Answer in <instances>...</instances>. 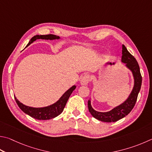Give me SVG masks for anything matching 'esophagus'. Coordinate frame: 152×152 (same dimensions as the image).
<instances>
[{
  "instance_id": "esophagus-1",
  "label": "esophagus",
  "mask_w": 152,
  "mask_h": 152,
  "mask_svg": "<svg viewBox=\"0 0 152 152\" xmlns=\"http://www.w3.org/2000/svg\"><path fill=\"white\" fill-rule=\"evenodd\" d=\"M90 76L88 74H84L81 79L80 83L82 85H87L90 82Z\"/></svg>"
}]
</instances>
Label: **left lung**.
<instances>
[{"label":"left lung","instance_id":"1","mask_svg":"<svg viewBox=\"0 0 152 152\" xmlns=\"http://www.w3.org/2000/svg\"><path fill=\"white\" fill-rule=\"evenodd\" d=\"M122 62L125 63L126 66L132 72L134 78V86L128 98L124 103L107 112L96 111L91 106L90 100H88V106L90 114L96 119L100 120L102 122H114L122 119L132 111L137 101V96L141 88L142 77L137 60L134 56L129 53L124 45H122Z\"/></svg>","mask_w":152,"mask_h":152}]
</instances>
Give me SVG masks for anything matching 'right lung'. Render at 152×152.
<instances>
[{"instance_id":"right-lung-1","label":"right lung","mask_w":152,"mask_h":152,"mask_svg":"<svg viewBox=\"0 0 152 152\" xmlns=\"http://www.w3.org/2000/svg\"><path fill=\"white\" fill-rule=\"evenodd\" d=\"M60 37L54 34H47V35H36L33 37L26 46L32 44L34 41L37 39H45V40H54L59 39ZM76 86H73L70 89L68 90L58 100L56 103L50 105V106L44 107H32L25 106L23 104L20 102L15 96V99L16 104L21 110L25 114L29 115L32 118H34L37 120H50L52 118H56L60 115L64 110V107L66 104L69 97L75 90Z\"/></svg>"}]
</instances>
